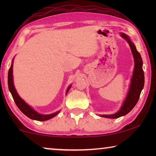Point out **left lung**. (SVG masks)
Wrapping results in <instances>:
<instances>
[{"label": "left lung", "mask_w": 156, "mask_h": 156, "mask_svg": "<svg viewBox=\"0 0 156 156\" xmlns=\"http://www.w3.org/2000/svg\"><path fill=\"white\" fill-rule=\"evenodd\" d=\"M122 38L126 39L131 47L132 54L135 60V67L131 79V83L129 88V91L125 101L121 107L119 112L112 115H102L100 116L107 118H118L121 116L127 114L129 112L133 109L138 102L141 91L144 87V75L142 69V60L140 53L137 51L136 46L132 43L129 37L125 34H121Z\"/></svg>", "instance_id": "1"}]
</instances>
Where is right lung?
I'll use <instances>...</instances> for the list:
<instances>
[{
  "instance_id": "1",
  "label": "right lung",
  "mask_w": 156,
  "mask_h": 156,
  "mask_svg": "<svg viewBox=\"0 0 156 156\" xmlns=\"http://www.w3.org/2000/svg\"><path fill=\"white\" fill-rule=\"evenodd\" d=\"M12 67H13V62L12 63L11 67H10L8 72V87H9V91L12 95L13 98H14L15 103L17 105L18 109L24 113L25 115H27L28 118H31V119L38 120V121L47 120L49 119H51L52 118H54V116H56L60 112H57L56 113H52V114H49V115H42V114H40V113H37L36 111H34L32 109V108L29 106L27 103H25L24 100H22V98L18 96V94H17V92L16 91V89L14 86V83H13ZM69 89H70V86L68 87L67 93L69 91Z\"/></svg>"
}]
</instances>
